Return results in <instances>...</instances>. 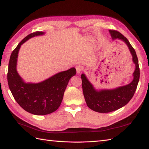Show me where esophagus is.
Here are the masks:
<instances>
[{
  "instance_id": "1",
  "label": "esophagus",
  "mask_w": 149,
  "mask_h": 149,
  "mask_svg": "<svg viewBox=\"0 0 149 149\" xmlns=\"http://www.w3.org/2000/svg\"><path fill=\"white\" fill-rule=\"evenodd\" d=\"M83 70V67L82 66H76V71L77 74H80L81 71Z\"/></svg>"
}]
</instances>
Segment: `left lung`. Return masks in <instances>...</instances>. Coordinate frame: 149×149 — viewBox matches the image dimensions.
Returning a JSON list of instances; mask_svg holds the SVG:
<instances>
[{"label": "left lung", "instance_id": "obj_1", "mask_svg": "<svg viewBox=\"0 0 149 149\" xmlns=\"http://www.w3.org/2000/svg\"><path fill=\"white\" fill-rule=\"evenodd\" d=\"M112 40H120L124 42L131 54L135 70L132 74L133 79L128 84L113 89L97 90L90 83L84 74H81L84 97L89 108L98 113H109L125 106L133 97L140 79L138 59L134 49L129 40L116 31L109 30Z\"/></svg>", "mask_w": 149, "mask_h": 149}]
</instances>
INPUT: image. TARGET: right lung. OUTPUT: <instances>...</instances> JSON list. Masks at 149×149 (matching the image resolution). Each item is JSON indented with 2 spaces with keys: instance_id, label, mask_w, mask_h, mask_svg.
Segmentation results:
<instances>
[{
  "instance_id": "1",
  "label": "right lung",
  "mask_w": 149,
  "mask_h": 149,
  "mask_svg": "<svg viewBox=\"0 0 149 149\" xmlns=\"http://www.w3.org/2000/svg\"><path fill=\"white\" fill-rule=\"evenodd\" d=\"M43 34L38 31L24 38L11 53L8 66V82L14 99L24 110L36 115H48L58 109L70 79L76 74L72 67L37 83H26L20 77L17 66L21 45L31 38Z\"/></svg>"
}]
</instances>
